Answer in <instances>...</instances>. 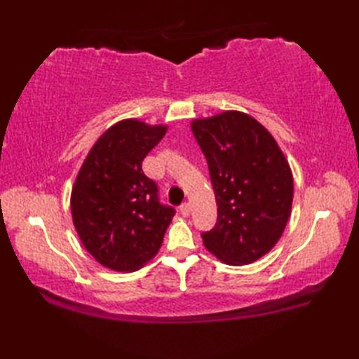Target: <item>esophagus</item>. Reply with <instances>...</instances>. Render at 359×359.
Returning <instances> with one entry per match:
<instances>
[{"label": "esophagus", "mask_w": 359, "mask_h": 359, "mask_svg": "<svg viewBox=\"0 0 359 359\" xmlns=\"http://www.w3.org/2000/svg\"><path fill=\"white\" fill-rule=\"evenodd\" d=\"M180 212H182V215H184L185 217H188L189 212H191V205H189L188 202L182 205V207H180Z\"/></svg>", "instance_id": "1"}]
</instances>
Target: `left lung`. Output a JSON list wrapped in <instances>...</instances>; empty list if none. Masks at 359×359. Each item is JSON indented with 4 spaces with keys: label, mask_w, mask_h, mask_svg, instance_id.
Wrapping results in <instances>:
<instances>
[{
    "label": "left lung",
    "mask_w": 359,
    "mask_h": 359,
    "mask_svg": "<svg viewBox=\"0 0 359 359\" xmlns=\"http://www.w3.org/2000/svg\"><path fill=\"white\" fill-rule=\"evenodd\" d=\"M191 131L217 203V224L202 234L203 245L224 264H253L276 245L292 215L288 160L269 129L245 112L193 118Z\"/></svg>",
    "instance_id": "left-lung-1"
}]
</instances>
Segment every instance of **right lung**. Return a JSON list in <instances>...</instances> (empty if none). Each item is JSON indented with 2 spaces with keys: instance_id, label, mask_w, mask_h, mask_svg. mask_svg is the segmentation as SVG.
<instances>
[{
  "instance_id": "obj_1",
  "label": "right lung",
  "mask_w": 359,
  "mask_h": 359,
  "mask_svg": "<svg viewBox=\"0 0 359 359\" xmlns=\"http://www.w3.org/2000/svg\"><path fill=\"white\" fill-rule=\"evenodd\" d=\"M166 125L125 118L106 129L83 162L71 193L72 222L88 253L114 271L142 269L162 247L174 210L142 171Z\"/></svg>"
}]
</instances>
